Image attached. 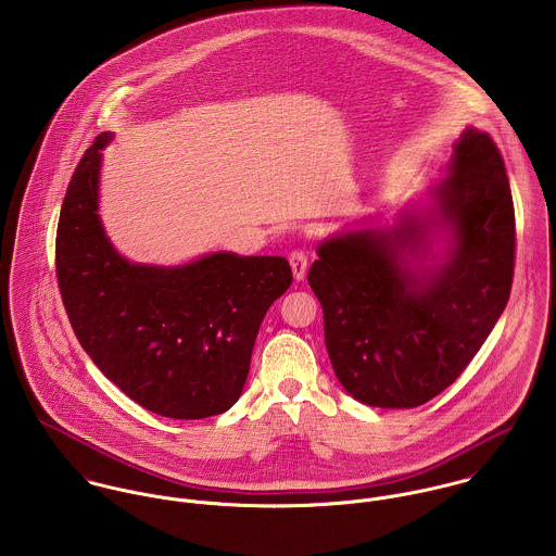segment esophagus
I'll return each instance as SVG.
<instances>
[{
  "mask_svg": "<svg viewBox=\"0 0 556 556\" xmlns=\"http://www.w3.org/2000/svg\"><path fill=\"white\" fill-rule=\"evenodd\" d=\"M289 263H291V269H293V276L295 280H304L306 278V271H308V252L304 250H293L289 254Z\"/></svg>",
  "mask_w": 556,
  "mask_h": 556,
  "instance_id": "34e87169",
  "label": "esophagus"
}]
</instances>
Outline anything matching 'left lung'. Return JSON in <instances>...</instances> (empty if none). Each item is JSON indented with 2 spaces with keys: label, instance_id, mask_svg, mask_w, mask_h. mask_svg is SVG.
I'll use <instances>...</instances> for the list:
<instances>
[{
  "label": "left lung",
  "instance_id": "8db88e82",
  "mask_svg": "<svg viewBox=\"0 0 556 556\" xmlns=\"http://www.w3.org/2000/svg\"><path fill=\"white\" fill-rule=\"evenodd\" d=\"M426 218L390 231L327 239L308 271L325 346L342 388L370 406L410 408L447 390L503 315L516 263V214L505 162L488 132L454 146ZM447 228L445 264L417 275L403 256Z\"/></svg>",
  "mask_w": 556,
  "mask_h": 556
}]
</instances>
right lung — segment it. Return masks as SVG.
<instances>
[{
  "label": "right lung",
  "instance_id": "right-lung-1",
  "mask_svg": "<svg viewBox=\"0 0 556 556\" xmlns=\"http://www.w3.org/2000/svg\"><path fill=\"white\" fill-rule=\"evenodd\" d=\"M96 137L68 184L55 239L62 302L80 346L126 396L173 419H201L238 402L269 306L291 287L282 256L216 252L184 267L132 265L98 216Z\"/></svg>",
  "mask_w": 556,
  "mask_h": 556
}]
</instances>
